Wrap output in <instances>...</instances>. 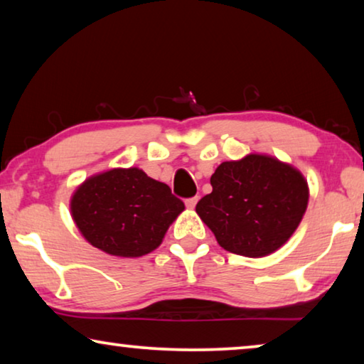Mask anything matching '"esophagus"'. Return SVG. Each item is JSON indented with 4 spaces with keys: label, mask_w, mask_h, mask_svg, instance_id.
I'll return each mask as SVG.
<instances>
[{
    "label": "esophagus",
    "mask_w": 364,
    "mask_h": 364,
    "mask_svg": "<svg viewBox=\"0 0 364 364\" xmlns=\"http://www.w3.org/2000/svg\"><path fill=\"white\" fill-rule=\"evenodd\" d=\"M196 203H198V196L188 198L186 200H184V204H186L188 209H194V208H196Z\"/></svg>",
    "instance_id": "34e87169"
}]
</instances>
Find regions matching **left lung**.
Returning a JSON list of instances; mask_svg holds the SVG:
<instances>
[{
    "label": "left lung",
    "mask_w": 364,
    "mask_h": 364,
    "mask_svg": "<svg viewBox=\"0 0 364 364\" xmlns=\"http://www.w3.org/2000/svg\"><path fill=\"white\" fill-rule=\"evenodd\" d=\"M196 213L227 252L258 258L284 245L306 213L309 189L294 168L267 155L224 161Z\"/></svg>",
    "instance_id": "left-lung-1"
}]
</instances>
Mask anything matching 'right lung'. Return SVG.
<instances>
[{"label": "right lung", "mask_w": 364, "mask_h": 364, "mask_svg": "<svg viewBox=\"0 0 364 364\" xmlns=\"http://www.w3.org/2000/svg\"><path fill=\"white\" fill-rule=\"evenodd\" d=\"M184 203L168 184L139 168L109 170L86 180L72 198V215L83 237L116 257L155 250Z\"/></svg>", "instance_id": "obj_1"}]
</instances>
